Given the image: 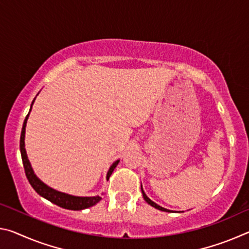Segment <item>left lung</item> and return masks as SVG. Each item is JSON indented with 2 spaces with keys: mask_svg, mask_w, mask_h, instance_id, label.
<instances>
[{
  "mask_svg": "<svg viewBox=\"0 0 249 249\" xmlns=\"http://www.w3.org/2000/svg\"><path fill=\"white\" fill-rule=\"evenodd\" d=\"M141 189H142V196H144V200L147 202V203H148L149 205H151V206H154L155 209H157V210H160V211H163V212H172V211H170V210H167V209H165V208H162V206H160V205H158V204H156L154 201H151L148 196H146V193L144 192V190H142V187H141Z\"/></svg>",
  "mask_w": 249,
  "mask_h": 249,
  "instance_id": "left-lung-1",
  "label": "left lung"
}]
</instances>
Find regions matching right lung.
Returning <instances> with one entry per match:
<instances>
[{
    "mask_svg": "<svg viewBox=\"0 0 249 249\" xmlns=\"http://www.w3.org/2000/svg\"><path fill=\"white\" fill-rule=\"evenodd\" d=\"M35 99L33 100L29 112L32 111V107H33V103H34V101H35ZM29 112L26 116V119H25V121H24L22 133H20L19 148H20V155H22L25 174H26L27 179L34 190L38 193L39 196H41L43 197H45V199H47L48 201L52 202V203L60 206V208L67 209V210L79 211V210H84V209L90 208V206L95 205L101 199H102V197L99 196H74L67 195V193L59 192L57 190H54V189L48 187V185H46L43 181H40L38 178H37L36 175L34 174L33 168L31 166V162H29V160L27 158L26 150H25V142H24L25 141V127H26ZM119 162H120V160H116V161L113 163L111 167H109L107 175V179H108L109 177H111L112 172L114 171L115 167L119 165Z\"/></svg>",
    "mask_w": 249,
    "mask_h": 249,
    "instance_id": "1",
    "label": "right lung"
}]
</instances>
